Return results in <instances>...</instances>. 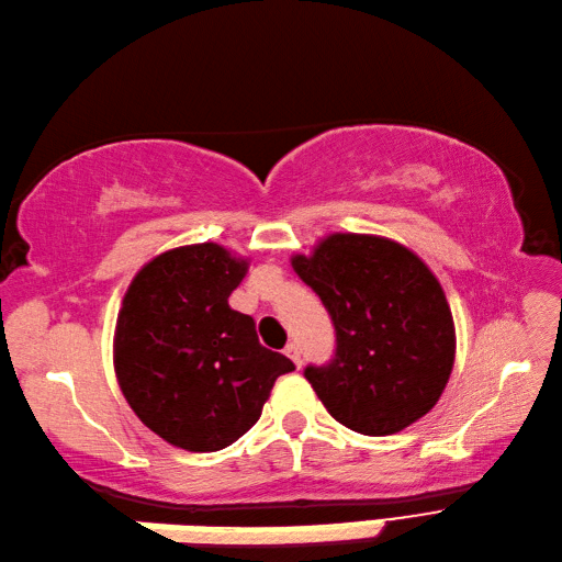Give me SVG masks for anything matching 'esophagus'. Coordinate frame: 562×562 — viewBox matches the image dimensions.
Instances as JSON below:
<instances>
[{
    "label": "esophagus",
    "instance_id": "esophagus-1",
    "mask_svg": "<svg viewBox=\"0 0 562 562\" xmlns=\"http://www.w3.org/2000/svg\"><path fill=\"white\" fill-rule=\"evenodd\" d=\"M284 353L290 356L296 366H301V347H299V341H290V344H286Z\"/></svg>",
    "mask_w": 562,
    "mask_h": 562
}]
</instances>
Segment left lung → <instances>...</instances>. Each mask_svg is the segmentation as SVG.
<instances>
[{"label": "left lung", "mask_w": 562, "mask_h": 562, "mask_svg": "<svg viewBox=\"0 0 562 562\" xmlns=\"http://www.w3.org/2000/svg\"><path fill=\"white\" fill-rule=\"evenodd\" d=\"M292 266L335 325V356L304 370L327 413L384 437L435 408L456 333L441 284L420 258L384 237L329 235Z\"/></svg>", "instance_id": "obj_1"}]
</instances>
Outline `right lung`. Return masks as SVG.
I'll list each match as a JSON object with an SVG mask.
<instances>
[{
    "mask_svg": "<svg viewBox=\"0 0 562 562\" xmlns=\"http://www.w3.org/2000/svg\"><path fill=\"white\" fill-rule=\"evenodd\" d=\"M247 261L221 244L170 249L127 286L113 339L119 384L137 418L184 451H221L261 418L290 358L266 349L251 315L227 304Z\"/></svg>",
    "mask_w": 562,
    "mask_h": 562,
    "instance_id": "obj_1",
    "label": "right lung"
}]
</instances>
